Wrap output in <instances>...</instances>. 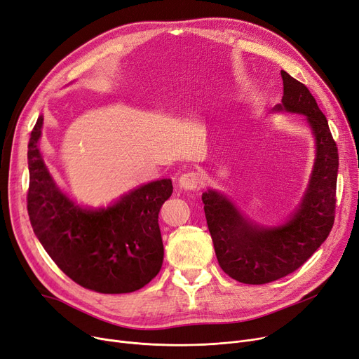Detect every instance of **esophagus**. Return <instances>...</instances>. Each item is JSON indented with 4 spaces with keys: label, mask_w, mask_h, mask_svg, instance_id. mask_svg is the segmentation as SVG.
I'll list each match as a JSON object with an SVG mask.
<instances>
[{
    "label": "esophagus",
    "mask_w": 359,
    "mask_h": 359,
    "mask_svg": "<svg viewBox=\"0 0 359 359\" xmlns=\"http://www.w3.org/2000/svg\"><path fill=\"white\" fill-rule=\"evenodd\" d=\"M199 184V175L195 171H188L179 177V186L184 191H195Z\"/></svg>",
    "instance_id": "obj_1"
}]
</instances>
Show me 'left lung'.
<instances>
[{
    "label": "left lung",
    "mask_w": 359,
    "mask_h": 359,
    "mask_svg": "<svg viewBox=\"0 0 359 359\" xmlns=\"http://www.w3.org/2000/svg\"><path fill=\"white\" fill-rule=\"evenodd\" d=\"M282 79L283 98L273 111L302 114L316 142L313 171L299 205L285 223L264 226L243 215L224 194L215 189L202 194L218 264L246 285H266L298 270L334 223L339 154L329 123L304 83L285 70Z\"/></svg>",
    "instance_id": "8db88e82"
}]
</instances>
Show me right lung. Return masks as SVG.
<instances>
[{"label": "right lung", "mask_w": 359, "mask_h": 359, "mask_svg": "<svg viewBox=\"0 0 359 359\" xmlns=\"http://www.w3.org/2000/svg\"><path fill=\"white\" fill-rule=\"evenodd\" d=\"M43 117L27 145V212L36 238L73 282L100 293H130L158 274L164 246L158 212L171 179L137 186L108 207H82L54 180L39 151Z\"/></svg>", "instance_id": "add662e5"}]
</instances>
